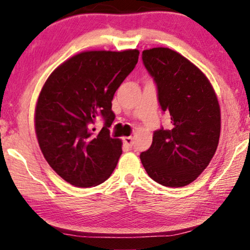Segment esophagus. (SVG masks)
<instances>
[{
    "label": "esophagus",
    "instance_id": "1",
    "mask_svg": "<svg viewBox=\"0 0 250 250\" xmlns=\"http://www.w3.org/2000/svg\"><path fill=\"white\" fill-rule=\"evenodd\" d=\"M124 142L125 143L126 146H131L133 145V138H132V137H125V138H124Z\"/></svg>",
    "mask_w": 250,
    "mask_h": 250
}]
</instances>
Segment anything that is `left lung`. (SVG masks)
Here are the masks:
<instances>
[{
    "label": "left lung",
    "mask_w": 250,
    "mask_h": 250,
    "mask_svg": "<svg viewBox=\"0 0 250 250\" xmlns=\"http://www.w3.org/2000/svg\"><path fill=\"white\" fill-rule=\"evenodd\" d=\"M142 61L158 87L162 111L170 113L171 129L153 133L142 166L152 180L167 188L192 183L216 152L221 135V108L204 73L175 50L154 47Z\"/></svg>",
    "instance_id": "1"
}]
</instances>
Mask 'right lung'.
Returning a JSON list of instances; mask_svg holds the SVG:
<instances>
[{
  "label": "right lung",
  "mask_w": 250,
  "mask_h": 250,
  "mask_svg": "<svg viewBox=\"0 0 250 250\" xmlns=\"http://www.w3.org/2000/svg\"><path fill=\"white\" fill-rule=\"evenodd\" d=\"M138 49L87 50L67 59L46 80L35 108V132L45 160L77 188L99 185L111 175L122 141L110 137L115 120L111 101L137 65ZM105 118L98 134L90 130Z\"/></svg>",
  "instance_id": "right-lung-1"
}]
</instances>
